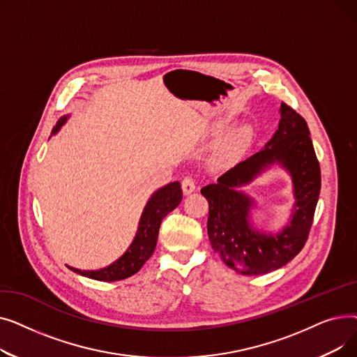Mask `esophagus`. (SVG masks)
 <instances>
[{
	"instance_id": "obj_1",
	"label": "esophagus",
	"mask_w": 357,
	"mask_h": 357,
	"mask_svg": "<svg viewBox=\"0 0 357 357\" xmlns=\"http://www.w3.org/2000/svg\"><path fill=\"white\" fill-rule=\"evenodd\" d=\"M182 191H183L185 195H188V194L195 191V181H194V178H191V176L183 178V181H182Z\"/></svg>"
}]
</instances>
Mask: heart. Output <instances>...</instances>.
I'll list each match as a JSON object with an SVG mask.
<instances>
[{"mask_svg":"<svg viewBox=\"0 0 357 357\" xmlns=\"http://www.w3.org/2000/svg\"><path fill=\"white\" fill-rule=\"evenodd\" d=\"M252 137V130L249 127H240L237 128L234 133L230 136V139L227 140V143L224 144L218 153V159L221 162L226 160H231L234 158H237L245 147L249 144Z\"/></svg>","mask_w":357,"mask_h":357,"instance_id":"heart-1","label":"heart"}]
</instances>
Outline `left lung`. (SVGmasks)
<instances>
[{
  "label": "left lung",
  "instance_id": "obj_1",
  "mask_svg": "<svg viewBox=\"0 0 357 357\" xmlns=\"http://www.w3.org/2000/svg\"><path fill=\"white\" fill-rule=\"evenodd\" d=\"M278 162L291 175L296 204L291 221L276 235L256 231L250 221L254 200L236 188ZM321 188L320 163L314 152L307 121L285 102L273 137L249 159L204 186L208 199L207 230L213 249L224 264L241 275H265L287 265L308 238Z\"/></svg>",
  "mask_w": 357,
  "mask_h": 357
}]
</instances>
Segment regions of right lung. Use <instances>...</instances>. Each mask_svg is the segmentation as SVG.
Instances as JSON below:
<instances>
[{"label":"right lung","mask_w":357,"mask_h":357,"mask_svg":"<svg viewBox=\"0 0 357 357\" xmlns=\"http://www.w3.org/2000/svg\"><path fill=\"white\" fill-rule=\"evenodd\" d=\"M66 120L68 116L61 117L58 124L53 127L52 135L58 133L61 127L66 123ZM181 201L182 190L178 181L162 186V188L158 190L147 201L139 221L136 237L119 260L100 271H81L70 266L68 268L75 273L96 280H102V282H114V280H121L137 273L146 264V260H149V257L155 252L162 220L169 213L174 211Z\"/></svg>","instance_id":"1"}]
</instances>
